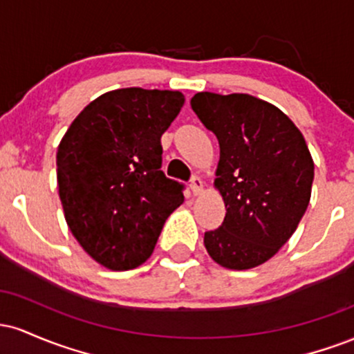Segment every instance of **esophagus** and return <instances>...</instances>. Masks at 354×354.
<instances>
[{
	"label": "esophagus",
	"instance_id": "obj_1",
	"mask_svg": "<svg viewBox=\"0 0 354 354\" xmlns=\"http://www.w3.org/2000/svg\"><path fill=\"white\" fill-rule=\"evenodd\" d=\"M189 188L193 191V194H200L203 191V181L200 176H193L189 181Z\"/></svg>",
	"mask_w": 354,
	"mask_h": 354
}]
</instances>
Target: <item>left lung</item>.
<instances>
[{"label":"left lung","mask_w":354,"mask_h":354,"mask_svg":"<svg viewBox=\"0 0 354 354\" xmlns=\"http://www.w3.org/2000/svg\"><path fill=\"white\" fill-rule=\"evenodd\" d=\"M191 108L219 143L214 186L226 206L206 251L228 270H250L278 253L311 198L315 163L293 121L245 93H196Z\"/></svg>","instance_id":"obj_1"}]
</instances>
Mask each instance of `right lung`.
Returning a JSON list of instances; mask_svg holds the SVG:
<instances>
[{"label": "right lung", "mask_w": 354, "mask_h": 354, "mask_svg": "<svg viewBox=\"0 0 354 354\" xmlns=\"http://www.w3.org/2000/svg\"><path fill=\"white\" fill-rule=\"evenodd\" d=\"M185 96L123 88L76 116L56 153L58 189L73 236L100 265H143L165 221L185 201V185L161 171V136Z\"/></svg>", "instance_id": "right-lung-1"}]
</instances>
